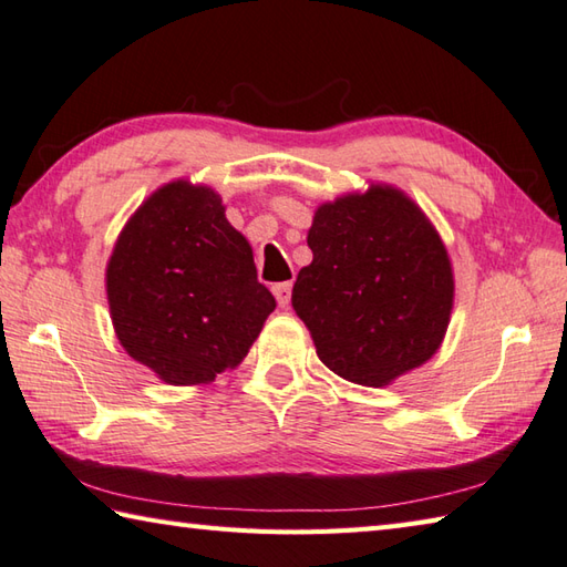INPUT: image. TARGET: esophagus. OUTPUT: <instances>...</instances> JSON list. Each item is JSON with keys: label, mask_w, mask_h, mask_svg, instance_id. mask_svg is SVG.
<instances>
[{"label": "esophagus", "mask_w": 567, "mask_h": 567, "mask_svg": "<svg viewBox=\"0 0 567 567\" xmlns=\"http://www.w3.org/2000/svg\"><path fill=\"white\" fill-rule=\"evenodd\" d=\"M274 296H276V300H279V306L281 308H286L288 303H291V291H293V286H291V281H284V284H276L274 288Z\"/></svg>", "instance_id": "34e87169"}]
</instances>
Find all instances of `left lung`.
Returning a JSON list of instances; mask_svg holds the SVG:
<instances>
[{
	"label": "left lung",
	"mask_w": 567,
	"mask_h": 567,
	"mask_svg": "<svg viewBox=\"0 0 567 567\" xmlns=\"http://www.w3.org/2000/svg\"><path fill=\"white\" fill-rule=\"evenodd\" d=\"M308 247L313 261L298 271L291 303L322 364L384 386L431 360L453 310V269L406 195L374 186L318 207Z\"/></svg>",
	"instance_id": "obj_1"
}]
</instances>
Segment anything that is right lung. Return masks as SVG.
Wrapping results in <instances>:
<instances>
[{
	"label": "right lung",
	"instance_id": "obj_1",
	"mask_svg": "<svg viewBox=\"0 0 567 567\" xmlns=\"http://www.w3.org/2000/svg\"><path fill=\"white\" fill-rule=\"evenodd\" d=\"M107 298L122 348L176 386L237 367L276 308L223 200L186 181L156 190L124 227Z\"/></svg>",
	"mask_w": 567,
	"mask_h": 567
}]
</instances>
